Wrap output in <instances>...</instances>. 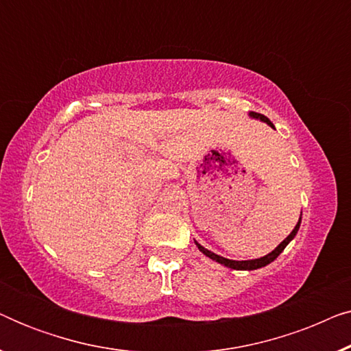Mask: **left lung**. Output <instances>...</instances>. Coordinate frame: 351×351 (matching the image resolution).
I'll return each instance as SVG.
<instances>
[{
    "label": "left lung",
    "instance_id": "1",
    "mask_svg": "<svg viewBox=\"0 0 351 351\" xmlns=\"http://www.w3.org/2000/svg\"><path fill=\"white\" fill-rule=\"evenodd\" d=\"M249 117L254 118V119H261V121L267 123L268 126L275 129V126H273V123L265 117V114H261V113H256V112H249ZM300 222H302V214H300L299 222H297L294 230H292L291 234L285 239V241H281L280 244H278V246H276L275 249H273V251H271L270 254H267V256H263V257H261V258H252V261H230V258H225V257H222V256H217V254L210 252L209 249H206V247L201 246V244H199L198 241H195V244H196V247H198L199 251L203 252L206 257L213 258V261L222 263V265L232 268V270H247V271H251V270H257V268L265 267V265H268V263H271L273 261H275V258H276L278 256H280V254H281L282 251H285V247L287 246V244H289V243L292 241V239L295 238V234H297V232H299V228H300Z\"/></svg>",
    "mask_w": 351,
    "mask_h": 351
}]
</instances>
